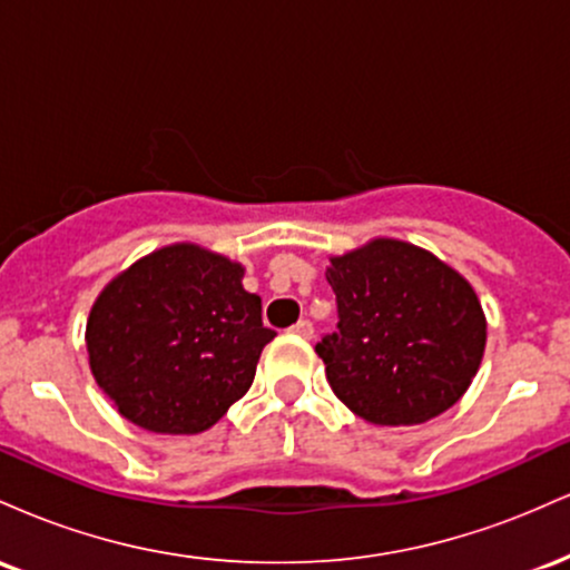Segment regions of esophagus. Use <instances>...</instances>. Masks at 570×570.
<instances>
[{
	"label": "esophagus",
	"mask_w": 570,
	"mask_h": 570,
	"mask_svg": "<svg viewBox=\"0 0 570 570\" xmlns=\"http://www.w3.org/2000/svg\"><path fill=\"white\" fill-rule=\"evenodd\" d=\"M292 332H294V335H297V337L311 340V337H313V324L307 322V318H299V322L292 326Z\"/></svg>",
	"instance_id": "34e87169"
}]
</instances>
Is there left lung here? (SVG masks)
<instances>
[{
    "label": "left lung",
    "instance_id": "obj_1",
    "mask_svg": "<svg viewBox=\"0 0 570 570\" xmlns=\"http://www.w3.org/2000/svg\"><path fill=\"white\" fill-rule=\"evenodd\" d=\"M337 332L316 343L345 407L377 426H415L466 394L488 324L466 278L407 240L375 238L330 257Z\"/></svg>",
    "mask_w": 570,
    "mask_h": 570
}]
</instances>
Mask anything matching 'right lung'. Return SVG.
Segmentation results:
<instances>
[{
    "label": "right lung",
    "instance_id": "1",
    "mask_svg": "<svg viewBox=\"0 0 570 570\" xmlns=\"http://www.w3.org/2000/svg\"><path fill=\"white\" fill-rule=\"evenodd\" d=\"M244 267L195 244L163 246L90 307V372L122 417L155 434H200L246 394L276 332Z\"/></svg>",
    "mask_w": 570,
    "mask_h": 570
}]
</instances>
